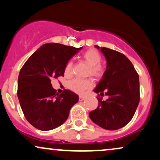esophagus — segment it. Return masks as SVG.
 Wrapping results in <instances>:
<instances>
[{
  "mask_svg": "<svg viewBox=\"0 0 160 160\" xmlns=\"http://www.w3.org/2000/svg\"><path fill=\"white\" fill-rule=\"evenodd\" d=\"M84 99H85V98H84L83 96H80V97H79V101H80V102H82V101H83Z\"/></svg>",
  "mask_w": 160,
  "mask_h": 160,
  "instance_id": "esophagus-1",
  "label": "esophagus"
}]
</instances>
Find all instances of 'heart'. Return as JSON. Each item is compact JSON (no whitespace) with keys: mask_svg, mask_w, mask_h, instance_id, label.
<instances>
[{"mask_svg":"<svg viewBox=\"0 0 160 160\" xmlns=\"http://www.w3.org/2000/svg\"><path fill=\"white\" fill-rule=\"evenodd\" d=\"M82 58L86 64L89 65L88 70V74L94 77L95 78H102L104 74V69L100 65L102 62V56L95 49H90L87 50L82 55ZM73 62L70 61L68 62L65 68V75H71L72 74ZM68 86L71 90L78 94H82L84 92L92 86V81L90 80H81V79H74L68 83Z\"/></svg>","mask_w":160,"mask_h":160,"instance_id":"b5f03b06","label":"heart"}]
</instances>
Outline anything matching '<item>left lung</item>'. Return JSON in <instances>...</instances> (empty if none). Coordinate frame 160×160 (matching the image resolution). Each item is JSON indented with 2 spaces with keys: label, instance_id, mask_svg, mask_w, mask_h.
Returning a JSON list of instances; mask_svg holds the SVG:
<instances>
[{
  "label": "left lung",
  "instance_id": "1",
  "mask_svg": "<svg viewBox=\"0 0 160 160\" xmlns=\"http://www.w3.org/2000/svg\"><path fill=\"white\" fill-rule=\"evenodd\" d=\"M105 57L107 67L94 92L108 95L98 98V108L89 113V118L100 127L117 130L132 119L140 101L139 77L125 55L106 47L95 46Z\"/></svg>",
  "mask_w": 160,
  "mask_h": 160
}]
</instances>
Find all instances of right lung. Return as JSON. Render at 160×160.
Masks as SVG:
<instances>
[{"label": "right lung", "mask_w": 160, "mask_h": 160, "mask_svg": "<svg viewBox=\"0 0 160 160\" xmlns=\"http://www.w3.org/2000/svg\"><path fill=\"white\" fill-rule=\"evenodd\" d=\"M82 47L43 44L29 57L18 78L17 95L26 120L42 131L54 129L67 120L79 96L65 89L58 95L51 80L64 76L68 62Z\"/></svg>", "instance_id": "1"}]
</instances>
